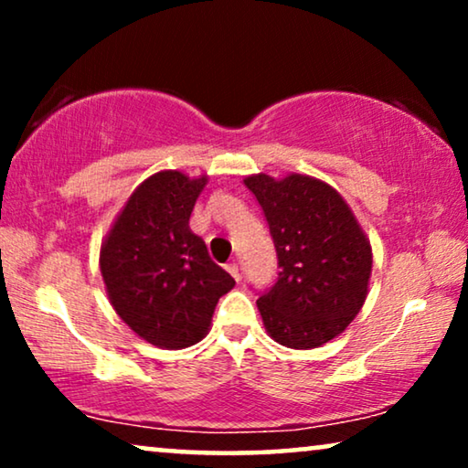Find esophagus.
<instances>
[{"label":"esophagus","instance_id":"obj_1","mask_svg":"<svg viewBox=\"0 0 468 468\" xmlns=\"http://www.w3.org/2000/svg\"><path fill=\"white\" fill-rule=\"evenodd\" d=\"M226 268H228V272L232 274L236 281H240V268H239V264H236V261H232V264H228Z\"/></svg>","mask_w":468,"mask_h":468}]
</instances>
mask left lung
Returning <instances> with one entry per match:
<instances>
[{"label":"left lung","mask_w":468,"mask_h":468,"mask_svg":"<svg viewBox=\"0 0 468 468\" xmlns=\"http://www.w3.org/2000/svg\"><path fill=\"white\" fill-rule=\"evenodd\" d=\"M264 210L279 260L277 283L258 298L264 328L290 349H315L354 322L368 296L373 249L332 185L309 175L245 176Z\"/></svg>","instance_id":"obj_1"}]
</instances>
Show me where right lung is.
Segmentation results:
<instances>
[{
    "label": "right lung",
    "mask_w": 468,
    "mask_h": 468,
    "mask_svg": "<svg viewBox=\"0 0 468 468\" xmlns=\"http://www.w3.org/2000/svg\"><path fill=\"white\" fill-rule=\"evenodd\" d=\"M207 183V175L155 172L133 189L101 240L100 271L112 309L155 347L200 343L219 298L234 287L189 228Z\"/></svg>",
    "instance_id": "obj_1"
}]
</instances>
